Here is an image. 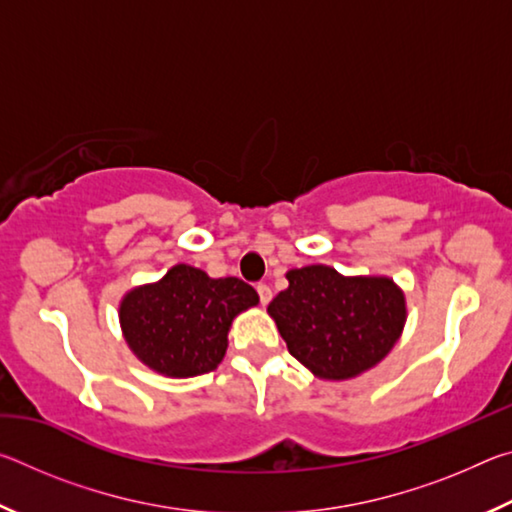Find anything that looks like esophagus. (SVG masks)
Here are the masks:
<instances>
[{"label": "esophagus", "mask_w": 512, "mask_h": 512, "mask_svg": "<svg viewBox=\"0 0 512 512\" xmlns=\"http://www.w3.org/2000/svg\"><path fill=\"white\" fill-rule=\"evenodd\" d=\"M257 293H259V302H262L264 307L273 298V291H271V287H268V284H257Z\"/></svg>", "instance_id": "esophagus-1"}]
</instances>
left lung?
<instances>
[{"instance_id":"obj_1","label":"left lung","mask_w":512,"mask_h":512,"mask_svg":"<svg viewBox=\"0 0 512 512\" xmlns=\"http://www.w3.org/2000/svg\"><path fill=\"white\" fill-rule=\"evenodd\" d=\"M268 314L289 352L318 379L343 381L386 357L406 323V300L391 277H345L311 264L287 273Z\"/></svg>"}]
</instances>
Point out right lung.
<instances>
[{"mask_svg": "<svg viewBox=\"0 0 512 512\" xmlns=\"http://www.w3.org/2000/svg\"><path fill=\"white\" fill-rule=\"evenodd\" d=\"M257 302V291L239 277L214 280L201 268L176 264L162 280L126 293L119 323L144 366L167 377H196L219 366L232 320Z\"/></svg>", "mask_w": 512, "mask_h": 512, "instance_id": "obj_1", "label": "right lung"}]
</instances>
